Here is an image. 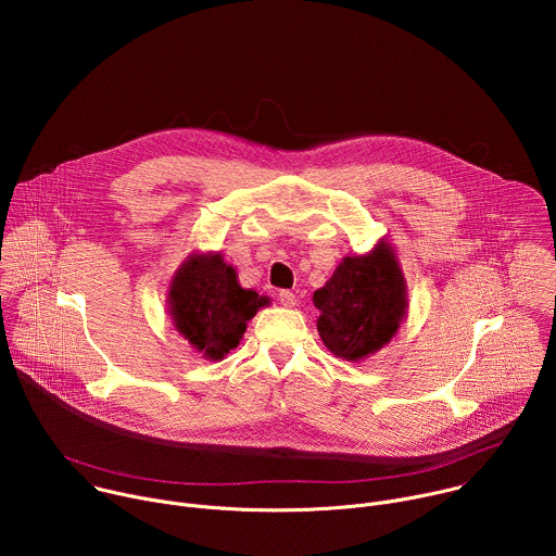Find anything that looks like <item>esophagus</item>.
<instances>
[{
	"mask_svg": "<svg viewBox=\"0 0 556 556\" xmlns=\"http://www.w3.org/2000/svg\"><path fill=\"white\" fill-rule=\"evenodd\" d=\"M279 303H281L283 307H294V305H296V294L290 292V290H281V292H279Z\"/></svg>",
	"mask_w": 556,
	"mask_h": 556,
	"instance_id": "obj_1",
	"label": "esophagus"
}]
</instances>
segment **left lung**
Listing matches in <instances>:
<instances>
[{"label": "left lung", "mask_w": 556, "mask_h": 556, "mask_svg": "<svg viewBox=\"0 0 556 556\" xmlns=\"http://www.w3.org/2000/svg\"><path fill=\"white\" fill-rule=\"evenodd\" d=\"M319 307L316 330L339 358L358 363L399 334L409 303L407 281L389 242L380 240L365 255H350L324 288L312 294Z\"/></svg>", "instance_id": "left-lung-1"}]
</instances>
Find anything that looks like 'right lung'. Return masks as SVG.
Here are the masks:
<instances>
[{
	"label": "right lung",
	"instance_id": "right-lung-1",
	"mask_svg": "<svg viewBox=\"0 0 556 556\" xmlns=\"http://www.w3.org/2000/svg\"><path fill=\"white\" fill-rule=\"evenodd\" d=\"M270 299L242 288L219 253H191L169 281V316L178 334L206 361L240 345L249 321Z\"/></svg>",
	"mask_w": 556,
	"mask_h": 556
}]
</instances>
